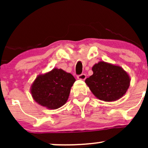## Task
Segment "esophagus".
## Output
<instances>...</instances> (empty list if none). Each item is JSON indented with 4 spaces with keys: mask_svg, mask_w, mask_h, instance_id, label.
Instances as JSON below:
<instances>
[{
    "mask_svg": "<svg viewBox=\"0 0 148 148\" xmlns=\"http://www.w3.org/2000/svg\"><path fill=\"white\" fill-rule=\"evenodd\" d=\"M77 78H78V79L82 80V81H84V80L86 79V75L85 74H81V75L78 76Z\"/></svg>",
    "mask_w": 148,
    "mask_h": 148,
    "instance_id": "obj_1",
    "label": "esophagus"
}]
</instances>
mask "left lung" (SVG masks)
<instances>
[{
  "label": "left lung",
  "instance_id": "obj_1",
  "mask_svg": "<svg viewBox=\"0 0 148 148\" xmlns=\"http://www.w3.org/2000/svg\"><path fill=\"white\" fill-rule=\"evenodd\" d=\"M93 74L85 81L92 94L104 101H114L125 95L130 86L129 74L120 66L99 61L92 67Z\"/></svg>",
  "mask_w": 148,
  "mask_h": 148
}]
</instances>
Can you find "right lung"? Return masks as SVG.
<instances>
[{"mask_svg":"<svg viewBox=\"0 0 148 148\" xmlns=\"http://www.w3.org/2000/svg\"><path fill=\"white\" fill-rule=\"evenodd\" d=\"M76 79L70 73L56 67L36 77L30 93L38 104L48 109H57L67 102Z\"/></svg>","mask_w":148,"mask_h":148,"instance_id":"add662e5","label":"right lung"}]
</instances>
